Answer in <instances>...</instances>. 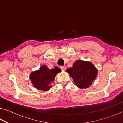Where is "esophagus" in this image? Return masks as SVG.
<instances>
[{
  "label": "esophagus",
  "instance_id": "34e87169",
  "mask_svg": "<svg viewBox=\"0 0 123 123\" xmlns=\"http://www.w3.org/2000/svg\"><path fill=\"white\" fill-rule=\"evenodd\" d=\"M60 69H61L62 70L64 71V70H66V67H64V66H61L60 67Z\"/></svg>",
  "mask_w": 123,
  "mask_h": 123
}]
</instances>
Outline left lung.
I'll return each mask as SVG.
<instances>
[{
  "mask_svg": "<svg viewBox=\"0 0 123 123\" xmlns=\"http://www.w3.org/2000/svg\"><path fill=\"white\" fill-rule=\"evenodd\" d=\"M78 88H89L96 78L98 70L90 61L76 60L72 67L66 70Z\"/></svg>",
  "mask_w": 123,
  "mask_h": 123,
  "instance_id": "obj_1",
  "label": "left lung"
}]
</instances>
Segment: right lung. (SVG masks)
I'll return each mask as SVG.
<instances>
[{"mask_svg": "<svg viewBox=\"0 0 123 123\" xmlns=\"http://www.w3.org/2000/svg\"><path fill=\"white\" fill-rule=\"evenodd\" d=\"M61 71V69L57 67L50 69L46 65H44L40 67L39 70L31 73L30 79L34 88L40 90L47 91L49 90L52 87L50 84L54 82L57 74Z\"/></svg>", "mask_w": 123, "mask_h": 123, "instance_id": "add662e5", "label": "right lung"}]
</instances>
